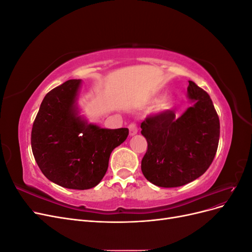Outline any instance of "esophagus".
I'll list each match as a JSON object with an SVG mask.
<instances>
[{
    "mask_svg": "<svg viewBox=\"0 0 252 252\" xmlns=\"http://www.w3.org/2000/svg\"><path fill=\"white\" fill-rule=\"evenodd\" d=\"M128 128H129V134H130L131 136H132V135H134V134H136V133H138V131H139L138 125H136L135 123H131V124H129Z\"/></svg>",
    "mask_w": 252,
    "mask_h": 252,
    "instance_id": "1",
    "label": "esophagus"
}]
</instances>
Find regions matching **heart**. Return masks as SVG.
Here are the masks:
<instances>
[{
  "label": "heart",
  "mask_w": 252,
  "mask_h": 252,
  "mask_svg": "<svg viewBox=\"0 0 252 252\" xmlns=\"http://www.w3.org/2000/svg\"><path fill=\"white\" fill-rule=\"evenodd\" d=\"M170 105H171V102L168 100V98H164L163 101L159 102L158 107L159 109H168L170 107Z\"/></svg>",
  "instance_id": "heart-1"
}]
</instances>
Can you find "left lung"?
Returning <instances> with one entry per match:
<instances>
[{"label":"left lung","mask_w":252,"mask_h":252,"mask_svg":"<svg viewBox=\"0 0 252 252\" xmlns=\"http://www.w3.org/2000/svg\"><path fill=\"white\" fill-rule=\"evenodd\" d=\"M194 102L180 118L172 110L149 116L141 124L148 147L142 172L158 187L172 188L194 181L209 168L220 139V120L209 94L188 81Z\"/></svg>","instance_id":"obj_1"}]
</instances>
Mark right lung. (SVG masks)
Returning <instances> with one entry per match:
<instances>
[{"instance_id": "add662e5", "label": "right lung", "mask_w": 252, "mask_h": 252, "mask_svg": "<svg viewBox=\"0 0 252 252\" xmlns=\"http://www.w3.org/2000/svg\"><path fill=\"white\" fill-rule=\"evenodd\" d=\"M80 86L81 80H69L45 95L33 122L32 148L49 181L85 190L102 181L112 150L127 139L129 130L101 128L79 116Z\"/></svg>"}]
</instances>
